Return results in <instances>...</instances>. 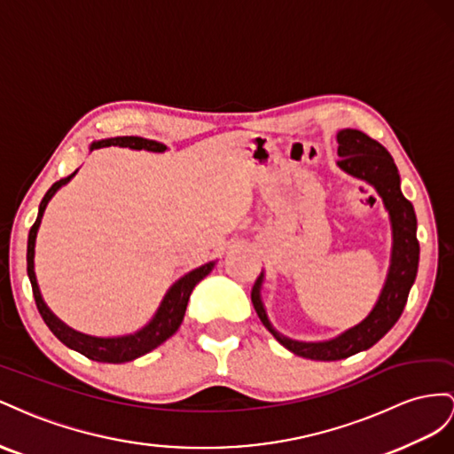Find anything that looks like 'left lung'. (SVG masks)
I'll return each instance as SVG.
<instances>
[{"label":"left lung","instance_id":"left-lung-1","mask_svg":"<svg viewBox=\"0 0 454 454\" xmlns=\"http://www.w3.org/2000/svg\"><path fill=\"white\" fill-rule=\"evenodd\" d=\"M336 142H339L340 158V161H336L339 169L357 180H364V183L377 190L384 203V209L390 216V268H387L377 304L372 306L364 321L333 336V339L302 342L281 334L268 319L266 306L262 302L264 270L254 281V287L251 291V301L256 314L261 317L262 325L274 334V339L294 356L316 361H336L364 352V349L377 344L395 325L399 316L403 314L412 283L417 279L420 254L417 239V215H414L412 203L401 193L399 171L390 152L379 145L377 140L357 131V129H342V131L336 133Z\"/></svg>","mask_w":454,"mask_h":454}]
</instances>
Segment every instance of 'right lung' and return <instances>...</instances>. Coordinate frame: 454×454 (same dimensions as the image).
<instances>
[{"instance_id": "obj_1", "label": "right lung", "mask_w": 454, "mask_h": 454, "mask_svg": "<svg viewBox=\"0 0 454 454\" xmlns=\"http://www.w3.org/2000/svg\"><path fill=\"white\" fill-rule=\"evenodd\" d=\"M105 146H121V148L146 150V152H158V153H163L167 150V146L161 145V142H158V140H148L142 137H112V138H102V140L90 142L89 152H93L97 148H105ZM75 173H77V169L70 176L60 178L59 183L51 186L43 196V200L40 203V209H37V218L28 234L26 270H28L35 306H37V309H40V314H42L43 321L47 323L51 333H53L62 344H67L68 348L75 349V352H80L82 356L93 359V361H102V364H125V361H133L140 356L152 352L153 348H158L167 339H171V336L178 331L180 323H183V319H184L186 306H188L193 287H196V285L203 278L211 274V270L215 268L216 262L211 261L196 270L188 271V274H184L183 278H178L171 285V287L167 289V293L161 299L158 309H155V314L152 316V319L146 323L145 327L131 333V334L93 336V334H85V333H80V331L68 327L67 323L51 312V308L43 301L40 285H37L35 270H34V256H35L37 230H40V226H42V218H43L47 205L62 186H67L70 183V180L75 176Z\"/></svg>"}]
</instances>
